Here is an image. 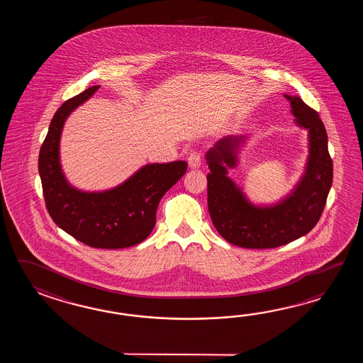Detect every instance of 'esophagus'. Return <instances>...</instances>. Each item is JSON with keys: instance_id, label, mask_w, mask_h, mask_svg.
<instances>
[{"instance_id": "34e87169", "label": "esophagus", "mask_w": 363, "mask_h": 363, "mask_svg": "<svg viewBox=\"0 0 363 363\" xmlns=\"http://www.w3.org/2000/svg\"><path fill=\"white\" fill-rule=\"evenodd\" d=\"M188 164L191 169H200L201 167V155L197 152H192L188 157Z\"/></svg>"}]
</instances>
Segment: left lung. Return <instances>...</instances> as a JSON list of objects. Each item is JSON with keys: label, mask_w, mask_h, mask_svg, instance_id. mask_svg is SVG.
Wrapping results in <instances>:
<instances>
[{"label": "left lung", "mask_w": 363, "mask_h": 363, "mask_svg": "<svg viewBox=\"0 0 363 363\" xmlns=\"http://www.w3.org/2000/svg\"><path fill=\"white\" fill-rule=\"evenodd\" d=\"M297 127L308 131V155L303 172L284 197L272 203H255L228 177L247 145L245 135L225 136L210 147L205 158L208 206L218 233L238 247L267 249L286 245L314 228L323 213L332 185V160L324 124L315 110L297 96L284 94Z\"/></svg>", "instance_id": "obj_1"}]
</instances>
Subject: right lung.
Wrapping results in <instances>:
<instances>
[{
	"label": "right lung",
	"mask_w": 363,
	"mask_h": 363,
	"mask_svg": "<svg viewBox=\"0 0 363 363\" xmlns=\"http://www.w3.org/2000/svg\"><path fill=\"white\" fill-rule=\"evenodd\" d=\"M99 88H88L57 110L40 149L39 174L49 216L60 228L88 247L122 249L138 245L153 231L160 201L188 164L147 163L105 191L89 192L71 184L62 170V131L71 113Z\"/></svg>",
	"instance_id": "obj_1"
}]
</instances>
